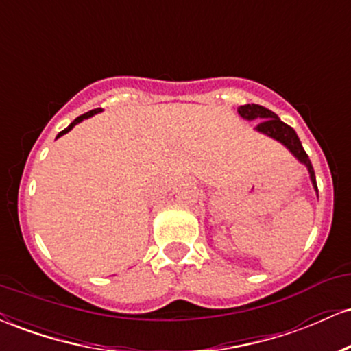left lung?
I'll use <instances>...</instances> for the list:
<instances>
[{
    "label": "left lung",
    "instance_id": "obj_1",
    "mask_svg": "<svg viewBox=\"0 0 351 351\" xmlns=\"http://www.w3.org/2000/svg\"><path fill=\"white\" fill-rule=\"evenodd\" d=\"M237 114L243 117L244 120H249V122H252V120H261V122L257 123L256 132H259V134H263L265 136H269V138L279 142L280 145H284V147L292 153L293 158L307 168L310 181H312V186L315 189L318 196L313 167L312 163H310L308 155L305 153L304 147H302L300 138L297 136L295 130H293L291 125L284 123L279 117H277V114H274L272 110H269V108H265L263 106H257V104H245V106L237 107Z\"/></svg>",
    "mask_w": 351,
    "mask_h": 351
}]
</instances>
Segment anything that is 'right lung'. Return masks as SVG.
<instances>
[{
	"instance_id": "1",
	"label": "right lung",
	"mask_w": 351,
	"mask_h": 351,
	"mask_svg": "<svg viewBox=\"0 0 351 351\" xmlns=\"http://www.w3.org/2000/svg\"><path fill=\"white\" fill-rule=\"evenodd\" d=\"M100 112H102V108H94V110L87 112V114H84V115H80V117H77V119H75V120H74V122H71V125H69V127H67V128H64V130H62V132H59V135H58V136H56V138H59V136L66 135V134H67V132H71V130H72V128H74V127H75V125H77V123H80V122H82V120H86V119H90V117H94L95 114H100Z\"/></svg>"
}]
</instances>
